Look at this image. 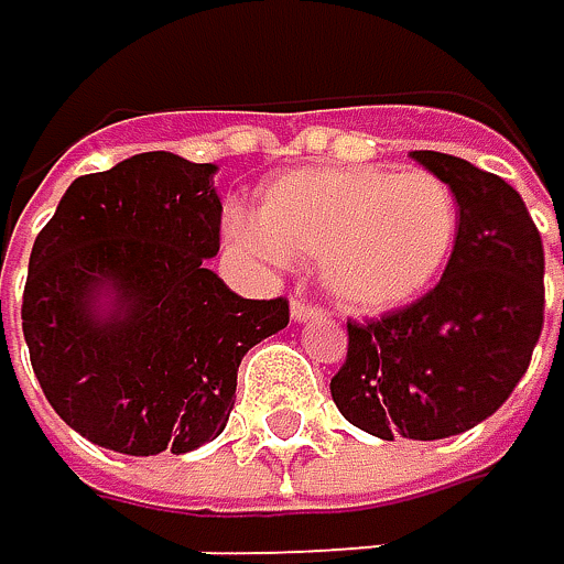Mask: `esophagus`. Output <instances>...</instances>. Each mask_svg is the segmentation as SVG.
Here are the masks:
<instances>
[{"mask_svg":"<svg viewBox=\"0 0 564 564\" xmlns=\"http://www.w3.org/2000/svg\"><path fill=\"white\" fill-rule=\"evenodd\" d=\"M322 315H325V308L308 302V299H295L292 302V318L295 322H312V318H322Z\"/></svg>","mask_w":564,"mask_h":564,"instance_id":"obj_1","label":"esophagus"}]
</instances>
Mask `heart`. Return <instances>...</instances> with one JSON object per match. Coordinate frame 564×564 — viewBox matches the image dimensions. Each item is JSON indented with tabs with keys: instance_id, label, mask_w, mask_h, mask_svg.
I'll return each instance as SVG.
<instances>
[{
	"instance_id": "b5f03b06",
	"label": "heart",
	"mask_w": 564,
	"mask_h": 564,
	"mask_svg": "<svg viewBox=\"0 0 564 564\" xmlns=\"http://www.w3.org/2000/svg\"><path fill=\"white\" fill-rule=\"evenodd\" d=\"M232 239L269 259H318L328 295L386 312L422 295L458 239V198L425 169H302L265 185L256 223Z\"/></svg>"
}]
</instances>
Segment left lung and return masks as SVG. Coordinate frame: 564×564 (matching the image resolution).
<instances>
[{"label": "left lung", "instance_id": "1", "mask_svg": "<svg viewBox=\"0 0 564 564\" xmlns=\"http://www.w3.org/2000/svg\"><path fill=\"white\" fill-rule=\"evenodd\" d=\"M458 198V239L435 289L351 322L332 402L369 435L448 438L499 412L545 322V252L522 195L445 152H412ZM564 265V249H562Z\"/></svg>", "mask_w": 564, "mask_h": 564}]
</instances>
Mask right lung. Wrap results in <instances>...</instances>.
<instances>
[{"label":"right lung","mask_w":564,"mask_h":564,"mask_svg":"<svg viewBox=\"0 0 564 564\" xmlns=\"http://www.w3.org/2000/svg\"><path fill=\"white\" fill-rule=\"evenodd\" d=\"M213 162L142 152L79 175L35 236L22 292L32 372L58 419L122 455L223 435L242 356L289 325V302L236 295L219 252ZM113 292V312L95 299ZM2 325V302H0Z\"/></svg>","instance_id":"1"}]
</instances>
